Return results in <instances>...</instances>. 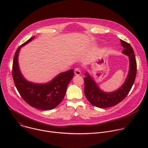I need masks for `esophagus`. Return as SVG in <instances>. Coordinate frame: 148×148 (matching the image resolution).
Here are the masks:
<instances>
[{
    "label": "esophagus",
    "instance_id": "esophagus-1",
    "mask_svg": "<svg viewBox=\"0 0 148 148\" xmlns=\"http://www.w3.org/2000/svg\"><path fill=\"white\" fill-rule=\"evenodd\" d=\"M74 74L75 75H79L81 74V71L79 69L77 68L74 70Z\"/></svg>",
    "mask_w": 148,
    "mask_h": 148
}]
</instances>
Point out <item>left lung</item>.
<instances>
[{
    "label": "left lung",
    "instance_id": "8db88e82",
    "mask_svg": "<svg viewBox=\"0 0 148 148\" xmlns=\"http://www.w3.org/2000/svg\"><path fill=\"white\" fill-rule=\"evenodd\" d=\"M121 46L123 47L122 51L123 54L128 56L130 59V69L124 83L116 91L107 92L100 89L97 84L86 72L84 77V94L89 102L94 106L105 108L112 106L122 101L130 92L136 75V61L134 50L131 46L122 40H120Z\"/></svg>",
    "mask_w": 148,
    "mask_h": 148
}]
</instances>
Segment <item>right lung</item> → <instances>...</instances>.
<instances>
[{"mask_svg": "<svg viewBox=\"0 0 148 148\" xmlns=\"http://www.w3.org/2000/svg\"><path fill=\"white\" fill-rule=\"evenodd\" d=\"M34 37H32L16 50L13 58L12 75L16 87L22 98L31 107L41 110H49L56 108L64 98L67 86L74 75V70L58 74L47 83L37 84L27 81L20 71L18 56L20 49Z\"/></svg>", "mask_w": 148, "mask_h": 148, "instance_id": "right-lung-1", "label": "right lung"}]
</instances>
